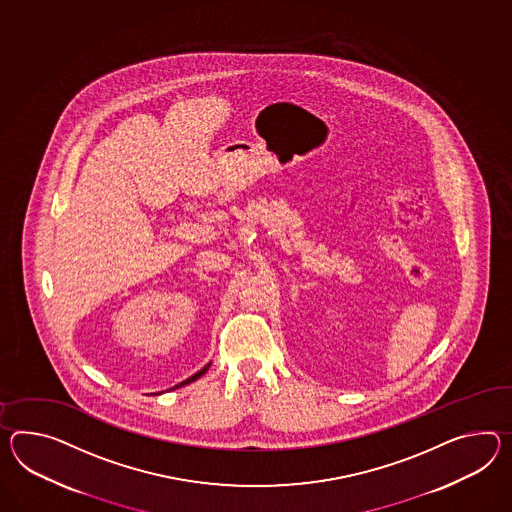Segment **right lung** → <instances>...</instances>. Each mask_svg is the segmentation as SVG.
Returning a JSON list of instances; mask_svg holds the SVG:
<instances>
[{"label":"right lung","mask_w":512,"mask_h":512,"mask_svg":"<svg viewBox=\"0 0 512 512\" xmlns=\"http://www.w3.org/2000/svg\"><path fill=\"white\" fill-rule=\"evenodd\" d=\"M209 366H211V362H209V364H207V366H205V368H201V370H200V372H198V374H194V375H192V377H188L187 381H183V383H179V385H177V387H174V388L183 387V385H188V383H192V381H196V379H198V377H201V375L205 374V372H207V370H209Z\"/></svg>","instance_id":"1"}]
</instances>
